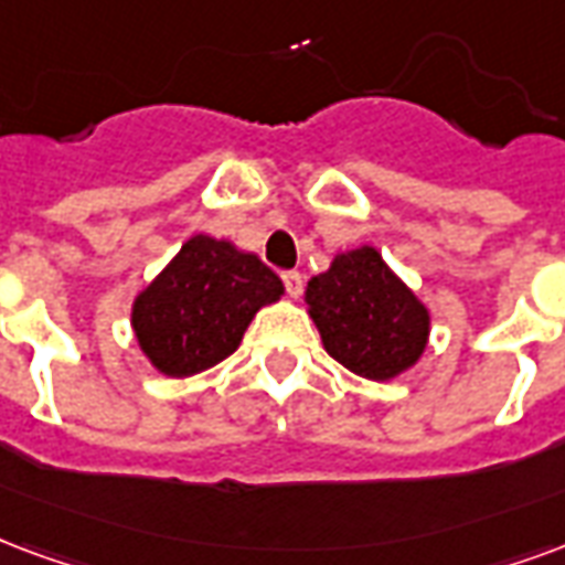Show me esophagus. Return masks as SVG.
Here are the masks:
<instances>
[{
    "mask_svg": "<svg viewBox=\"0 0 565 565\" xmlns=\"http://www.w3.org/2000/svg\"><path fill=\"white\" fill-rule=\"evenodd\" d=\"M281 281L284 287H287V296H290V299H299V296H302V275H299V271H284Z\"/></svg>",
    "mask_w": 565,
    "mask_h": 565,
    "instance_id": "obj_1",
    "label": "esophagus"
}]
</instances>
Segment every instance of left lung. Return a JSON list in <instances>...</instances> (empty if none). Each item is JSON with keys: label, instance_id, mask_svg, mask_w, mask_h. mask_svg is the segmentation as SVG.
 Segmentation results:
<instances>
[{"label": "left lung", "instance_id": "8db88e82", "mask_svg": "<svg viewBox=\"0 0 565 565\" xmlns=\"http://www.w3.org/2000/svg\"><path fill=\"white\" fill-rule=\"evenodd\" d=\"M326 353L359 377L388 383L411 371L431 338V311L374 245L338 250L305 287Z\"/></svg>", "mask_w": 565, "mask_h": 565}]
</instances>
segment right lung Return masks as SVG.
<instances>
[{"mask_svg":"<svg viewBox=\"0 0 565 565\" xmlns=\"http://www.w3.org/2000/svg\"><path fill=\"white\" fill-rule=\"evenodd\" d=\"M281 296V278L257 254L194 233L134 296V338L158 374L194 377L236 353L257 311Z\"/></svg>","mask_w":565,"mask_h":565,"instance_id":"obj_1","label":"right lung"}]
</instances>
